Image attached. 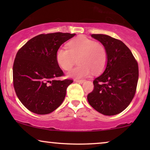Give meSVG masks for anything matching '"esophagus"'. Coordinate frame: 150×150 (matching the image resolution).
Masks as SVG:
<instances>
[{
  "label": "esophagus",
  "mask_w": 150,
  "mask_h": 150,
  "mask_svg": "<svg viewBox=\"0 0 150 150\" xmlns=\"http://www.w3.org/2000/svg\"><path fill=\"white\" fill-rule=\"evenodd\" d=\"M74 81L77 82V83H83L85 81V80H77V79H76V80H74Z\"/></svg>",
  "instance_id": "obj_1"
}]
</instances>
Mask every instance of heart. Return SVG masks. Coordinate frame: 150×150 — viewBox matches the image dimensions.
Returning <instances> with one entry per match:
<instances>
[{
	"instance_id": "1",
	"label": "heart",
	"mask_w": 150,
	"mask_h": 150,
	"mask_svg": "<svg viewBox=\"0 0 150 150\" xmlns=\"http://www.w3.org/2000/svg\"><path fill=\"white\" fill-rule=\"evenodd\" d=\"M69 49L61 47L57 51L56 59L59 66L69 70L78 59L79 65L67 73V76L81 79L103 70L107 62V52L102 44L81 37L69 43Z\"/></svg>"
}]
</instances>
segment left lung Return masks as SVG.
Masks as SVG:
<instances>
[{
    "mask_svg": "<svg viewBox=\"0 0 150 150\" xmlns=\"http://www.w3.org/2000/svg\"><path fill=\"white\" fill-rule=\"evenodd\" d=\"M107 52L104 72L93 81L88 94L90 105L104 115H115L126 109L134 98L139 79L138 63L122 41L104 34H92Z\"/></svg>",
    "mask_w": 150,
    "mask_h": 150,
    "instance_id": "1",
    "label": "left lung"
}]
</instances>
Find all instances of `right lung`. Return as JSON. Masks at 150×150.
Listing matches in <instances>:
<instances>
[{
	"label": "right lung",
	"instance_id": "1",
	"mask_svg": "<svg viewBox=\"0 0 150 150\" xmlns=\"http://www.w3.org/2000/svg\"><path fill=\"white\" fill-rule=\"evenodd\" d=\"M75 35L68 33L41 34L18 50L13 66V87L18 99L30 111L49 114L62 104L67 87L73 81L56 80L63 75L56 53Z\"/></svg>",
	"mask_w": 150,
	"mask_h": 150
}]
</instances>
